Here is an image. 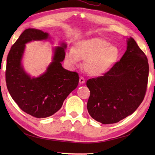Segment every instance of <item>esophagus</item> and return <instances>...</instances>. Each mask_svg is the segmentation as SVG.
Returning <instances> with one entry per match:
<instances>
[{
    "instance_id": "1",
    "label": "esophagus",
    "mask_w": 155,
    "mask_h": 155,
    "mask_svg": "<svg viewBox=\"0 0 155 155\" xmlns=\"http://www.w3.org/2000/svg\"><path fill=\"white\" fill-rule=\"evenodd\" d=\"M79 83L81 84H83L85 83V80H84V78L83 77H80V78H79Z\"/></svg>"
}]
</instances>
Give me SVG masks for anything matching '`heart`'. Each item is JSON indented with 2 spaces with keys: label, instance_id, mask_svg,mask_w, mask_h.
I'll return each mask as SVG.
<instances>
[{
  "label": "heart",
  "instance_id": "heart-1",
  "mask_svg": "<svg viewBox=\"0 0 155 155\" xmlns=\"http://www.w3.org/2000/svg\"><path fill=\"white\" fill-rule=\"evenodd\" d=\"M120 57V50L109 42L100 38L78 41L74 49L66 54V60L71 66L84 60V69L92 77H100L110 70Z\"/></svg>",
  "mask_w": 155,
  "mask_h": 155
}]
</instances>
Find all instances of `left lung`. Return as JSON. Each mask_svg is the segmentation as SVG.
I'll use <instances>...</instances> for the list:
<instances>
[{
    "instance_id": "obj_1",
    "label": "left lung",
    "mask_w": 155,
    "mask_h": 155,
    "mask_svg": "<svg viewBox=\"0 0 155 155\" xmlns=\"http://www.w3.org/2000/svg\"><path fill=\"white\" fill-rule=\"evenodd\" d=\"M127 51L120 61L104 76L87 82L91 94L87 109L99 123L113 124L132 114L145 95L149 63L132 37L127 38Z\"/></svg>"
}]
</instances>
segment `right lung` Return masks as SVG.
I'll use <instances>...</instances> for the list:
<instances>
[{"mask_svg": "<svg viewBox=\"0 0 155 155\" xmlns=\"http://www.w3.org/2000/svg\"><path fill=\"white\" fill-rule=\"evenodd\" d=\"M48 32L27 28L12 45L6 60V83L12 99L26 113L37 118L54 114L64 101L77 87L79 77L62 67L67 43L52 48V61L42 74L31 77L22 64L26 45L32 41L51 40Z\"/></svg>", "mask_w": 155, "mask_h": 155, "instance_id": "add662e5", "label": "right lung"}]
</instances>
